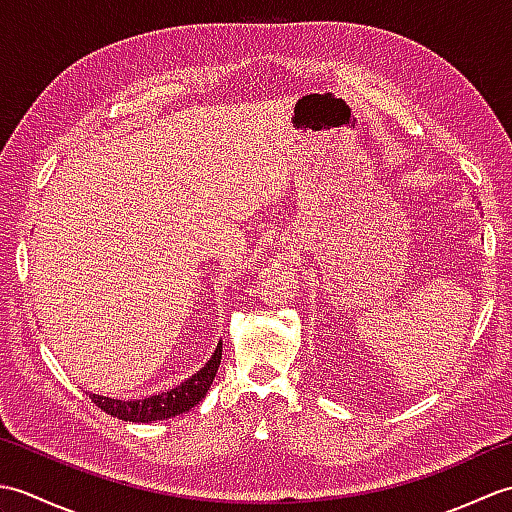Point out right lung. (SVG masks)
<instances>
[{
  "label": "right lung",
  "instance_id": "obj_1",
  "mask_svg": "<svg viewBox=\"0 0 512 512\" xmlns=\"http://www.w3.org/2000/svg\"><path fill=\"white\" fill-rule=\"evenodd\" d=\"M220 361H222V343L215 347L211 361L206 363L198 374H193L189 380H184V383H180L178 387L162 391L158 396H149L145 400H114V398L90 394V398L96 407H101L105 413H110V416L118 420L154 422V420L173 418L178 416V413L189 411L206 396V391H209L213 378L217 374V367H220Z\"/></svg>",
  "mask_w": 512,
  "mask_h": 512
}]
</instances>
